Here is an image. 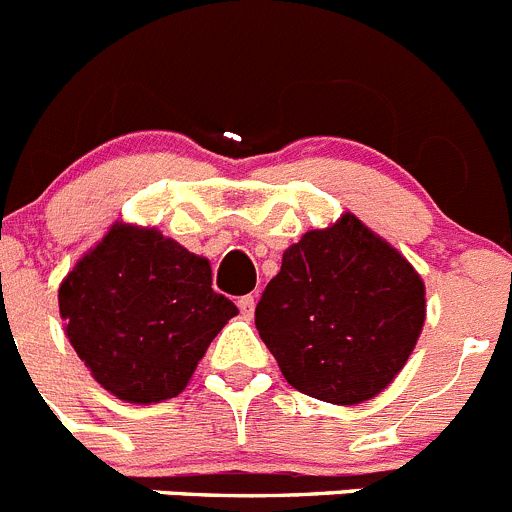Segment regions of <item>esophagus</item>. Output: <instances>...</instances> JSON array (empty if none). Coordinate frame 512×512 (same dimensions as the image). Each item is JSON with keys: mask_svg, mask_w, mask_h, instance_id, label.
<instances>
[{"mask_svg": "<svg viewBox=\"0 0 512 512\" xmlns=\"http://www.w3.org/2000/svg\"><path fill=\"white\" fill-rule=\"evenodd\" d=\"M238 310H241L243 318L251 320L253 318V310H256V297H253V295L241 297V300H238Z\"/></svg>", "mask_w": 512, "mask_h": 512, "instance_id": "34e87169", "label": "esophagus"}]
</instances>
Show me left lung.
Wrapping results in <instances>:
<instances>
[{
  "label": "left lung",
  "mask_w": 512,
  "mask_h": 512,
  "mask_svg": "<svg viewBox=\"0 0 512 512\" xmlns=\"http://www.w3.org/2000/svg\"><path fill=\"white\" fill-rule=\"evenodd\" d=\"M423 320L418 271L354 215L289 246L256 305L259 336L284 379L333 405L379 395L408 361Z\"/></svg>",
  "instance_id": "obj_1"
}]
</instances>
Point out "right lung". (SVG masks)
Segmentation results:
<instances>
[{
    "label": "right lung",
    "instance_id": "add662e5",
    "mask_svg": "<svg viewBox=\"0 0 512 512\" xmlns=\"http://www.w3.org/2000/svg\"><path fill=\"white\" fill-rule=\"evenodd\" d=\"M66 336L92 377L125 402L176 397L238 307L210 261L153 228L115 225L63 279Z\"/></svg>",
    "mask_w": 512,
    "mask_h": 512
}]
</instances>
